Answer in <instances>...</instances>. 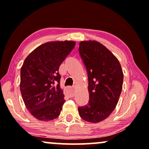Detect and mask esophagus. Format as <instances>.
<instances>
[{"label":"esophagus","instance_id":"34e87169","mask_svg":"<svg viewBox=\"0 0 149 149\" xmlns=\"http://www.w3.org/2000/svg\"><path fill=\"white\" fill-rule=\"evenodd\" d=\"M69 97H73L75 95V88H69L66 90Z\"/></svg>","mask_w":149,"mask_h":149}]
</instances>
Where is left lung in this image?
Returning <instances> with one entry per match:
<instances>
[{"instance_id":"1","label":"left lung","mask_w":149,"mask_h":149,"mask_svg":"<svg viewBox=\"0 0 149 149\" xmlns=\"http://www.w3.org/2000/svg\"><path fill=\"white\" fill-rule=\"evenodd\" d=\"M79 53L88 77L89 102L78 107L80 117L97 123L115 109L123 88V73L118 59L102 44L82 41Z\"/></svg>"}]
</instances>
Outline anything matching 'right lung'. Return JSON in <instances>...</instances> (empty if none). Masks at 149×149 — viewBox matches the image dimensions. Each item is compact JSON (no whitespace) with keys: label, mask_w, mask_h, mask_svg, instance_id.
Wrapping results in <instances>:
<instances>
[{"label":"right lung","mask_w":149,"mask_h":149,"mask_svg":"<svg viewBox=\"0 0 149 149\" xmlns=\"http://www.w3.org/2000/svg\"><path fill=\"white\" fill-rule=\"evenodd\" d=\"M75 45L71 40L45 42L24 61L20 91L27 110L39 120H52L60 114L65 100L58 71Z\"/></svg>","instance_id":"right-lung-1"}]
</instances>
